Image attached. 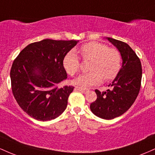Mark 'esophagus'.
<instances>
[{"label": "esophagus", "instance_id": "obj_1", "mask_svg": "<svg viewBox=\"0 0 155 155\" xmlns=\"http://www.w3.org/2000/svg\"><path fill=\"white\" fill-rule=\"evenodd\" d=\"M75 90H78V91L81 92H82V93H84V94H86L87 92H89L88 89L79 87H75Z\"/></svg>", "mask_w": 155, "mask_h": 155}]
</instances>
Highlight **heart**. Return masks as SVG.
Masks as SVG:
<instances>
[{"label": "heart", "mask_w": 155, "mask_h": 155, "mask_svg": "<svg viewBox=\"0 0 155 155\" xmlns=\"http://www.w3.org/2000/svg\"><path fill=\"white\" fill-rule=\"evenodd\" d=\"M84 61H91L89 66L90 72L78 76L74 80L76 84L81 87H90L114 79L122 68V55L120 51L109 48L99 42H90L81 46L79 49ZM65 71L70 76H74L80 70L79 58L74 51H69L63 60Z\"/></svg>", "instance_id": "heart-1"}]
</instances>
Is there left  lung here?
Wrapping results in <instances>:
<instances>
[{"mask_svg":"<svg viewBox=\"0 0 155 155\" xmlns=\"http://www.w3.org/2000/svg\"><path fill=\"white\" fill-rule=\"evenodd\" d=\"M120 51L122 66L111 86V90L100 92L95 90L97 99L90 104L94 114L104 120L120 117L130 108L139 93L142 68L140 59L127 44L107 38Z\"/></svg>","mask_w":155,"mask_h":155,"instance_id":"obj_1","label":"left lung"}]
</instances>
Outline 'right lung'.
I'll list each match as a JSON object with an SVG mask.
<instances>
[{
  "mask_svg": "<svg viewBox=\"0 0 155 155\" xmlns=\"http://www.w3.org/2000/svg\"><path fill=\"white\" fill-rule=\"evenodd\" d=\"M77 42L44 39L30 44L14 60L10 71L12 93L30 117L48 121L65 111L74 87L58 84L67 79L64 57Z\"/></svg>",
  "mask_w": 155,
  "mask_h": 155,
  "instance_id": "right-lung-1",
  "label": "right lung"
}]
</instances>
